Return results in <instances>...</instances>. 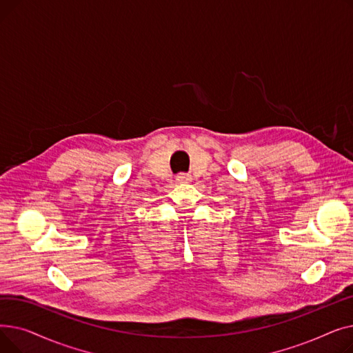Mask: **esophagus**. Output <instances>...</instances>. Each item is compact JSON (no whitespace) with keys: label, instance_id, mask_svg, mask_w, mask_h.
Here are the masks:
<instances>
[{"label":"esophagus","instance_id":"34e87169","mask_svg":"<svg viewBox=\"0 0 353 353\" xmlns=\"http://www.w3.org/2000/svg\"><path fill=\"white\" fill-rule=\"evenodd\" d=\"M179 183H190L192 180H193V177H192V174H186V173H181V174H179L177 176V179H176Z\"/></svg>","mask_w":353,"mask_h":353}]
</instances>
